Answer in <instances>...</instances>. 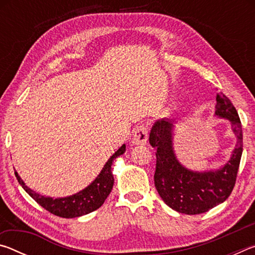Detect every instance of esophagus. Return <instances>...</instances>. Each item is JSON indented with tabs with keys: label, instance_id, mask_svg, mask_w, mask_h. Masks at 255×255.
I'll return each instance as SVG.
<instances>
[{
	"label": "esophagus",
	"instance_id": "obj_1",
	"mask_svg": "<svg viewBox=\"0 0 255 255\" xmlns=\"http://www.w3.org/2000/svg\"><path fill=\"white\" fill-rule=\"evenodd\" d=\"M148 139V127L146 125H139L133 132L132 145H145Z\"/></svg>",
	"mask_w": 255,
	"mask_h": 255
}]
</instances>
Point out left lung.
<instances>
[{
    "label": "left lung",
    "mask_w": 255,
    "mask_h": 255,
    "mask_svg": "<svg viewBox=\"0 0 255 255\" xmlns=\"http://www.w3.org/2000/svg\"><path fill=\"white\" fill-rule=\"evenodd\" d=\"M215 116L228 119L237 143L231 159L216 171L188 170L175 156L173 120L161 119L149 132V144L156 148L154 183L159 197L170 208L185 215L206 213L225 201L234 189L243 152V132L239 114L225 94L216 96Z\"/></svg>",
    "instance_id": "1"
}]
</instances>
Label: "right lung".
<instances>
[{
    "label": "right lung",
    "mask_w": 255,
    "mask_h": 255,
    "mask_svg": "<svg viewBox=\"0 0 255 255\" xmlns=\"http://www.w3.org/2000/svg\"><path fill=\"white\" fill-rule=\"evenodd\" d=\"M125 152H126V145L124 144L117 152L108 159L100 174L97 176L96 180L91 184L88 185L82 191L70 197L56 198V199H54V198L50 197L40 196L39 193H36L33 190L28 188L16 172L15 176L18 179V182L21 184V187L25 190V192L33 200H36L42 208L48 210L50 214H54L63 218L80 217V216L92 213V211L100 208L103 205L107 197L111 192L115 182L114 174H112L111 171L112 163H114L115 158L123 155Z\"/></svg>",
    "instance_id": "add662e5"
}]
</instances>
